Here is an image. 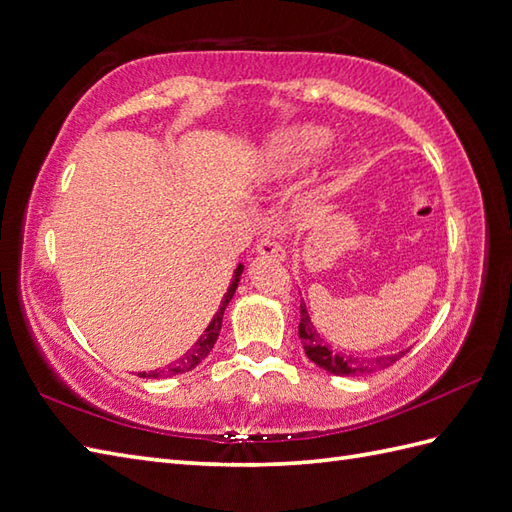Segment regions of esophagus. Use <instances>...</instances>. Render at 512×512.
I'll use <instances>...</instances> for the list:
<instances>
[{
    "instance_id": "34e87169",
    "label": "esophagus",
    "mask_w": 512,
    "mask_h": 512,
    "mask_svg": "<svg viewBox=\"0 0 512 512\" xmlns=\"http://www.w3.org/2000/svg\"><path fill=\"white\" fill-rule=\"evenodd\" d=\"M255 253L261 257H272V259H285V251L272 240H259L255 246Z\"/></svg>"
}]
</instances>
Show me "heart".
Listing matches in <instances>:
<instances>
[{"label":"heart","instance_id":"heart-1","mask_svg":"<svg viewBox=\"0 0 512 512\" xmlns=\"http://www.w3.org/2000/svg\"><path fill=\"white\" fill-rule=\"evenodd\" d=\"M334 133L320 124H292L264 139L246 165V181L255 187H270L299 176L316 161ZM338 150L327 152V161H336Z\"/></svg>","mask_w":512,"mask_h":512}]
</instances>
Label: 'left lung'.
Returning <instances> with one entry per match:
<instances>
[{
    "label": "left lung",
    "instance_id": "1",
    "mask_svg": "<svg viewBox=\"0 0 512 512\" xmlns=\"http://www.w3.org/2000/svg\"><path fill=\"white\" fill-rule=\"evenodd\" d=\"M299 338L305 349V355L310 358L316 366L323 368V371L338 375V377H355V375H371L382 371V368H388L395 364L401 355H406L410 351L403 349L397 353H388V355H377V358H355V355L342 353L336 347L323 338V334L316 329L314 320L307 312L305 301H301V323H299Z\"/></svg>",
    "mask_w": 512,
    "mask_h": 512
}]
</instances>
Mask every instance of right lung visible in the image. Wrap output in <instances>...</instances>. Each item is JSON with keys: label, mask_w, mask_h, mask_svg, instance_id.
I'll return each instance as SVG.
<instances>
[{"label": "right lung", "mask_w": 512, "mask_h": 512, "mask_svg": "<svg viewBox=\"0 0 512 512\" xmlns=\"http://www.w3.org/2000/svg\"><path fill=\"white\" fill-rule=\"evenodd\" d=\"M242 272H244V266L237 264V268L233 270V279L229 283L227 288V294L222 296L220 301V307L218 312L213 314L211 323L207 325V329L202 331V334L198 336V340L192 344V349H187V353H183L181 358H178L176 362L168 364L165 368H161V371H150V373H139V377H146V379H159V377H174V375H181V373H189L192 368H196L202 360L207 358V355L211 353L213 344H216L218 336H220V329H222V316H224V310H227V305L231 303L233 294L237 290V285H240V279H242Z\"/></svg>", "instance_id": "right-lung-1"}]
</instances>
